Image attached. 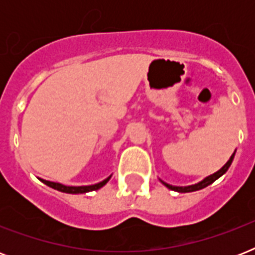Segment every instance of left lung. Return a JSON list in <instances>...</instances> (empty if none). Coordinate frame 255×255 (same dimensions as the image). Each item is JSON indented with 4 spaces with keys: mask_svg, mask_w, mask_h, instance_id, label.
<instances>
[{
    "mask_svg": "<svg viewBox=\"0 0 255 255\" xmlns=\"http://www.w3.org/2000/svg\"><path fill=\"white\" fill-rule=\"evenodd\" d=\"M234 155H236V151H234V153L232 156H230V159L228 160V163L224 165V167L221 168L220 170H217V172H214L213 174H210V176H208V177H205L204 180H201V181L196 182V184H192V185H186V186H176V185H170V184H167V182H164L163 180H160V181L163 182L164 185L167 186L168 189L170 190H174V192H180V193H188V192H194V190H200V189H204V188H206L208 185H210V184H213L217 178H220L222 176V174L226 173V170L229 169V167L232 165V163H233V159H234Z\"/></svg>",
    "mask_w": 255,
    "mask_h": 255,
    "instance_id": "obj_1",
    "label": "left lung"
}]
</instances>
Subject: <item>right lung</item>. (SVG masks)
<instances>
[{"label": "right lung", "mask_w": 255, "mask_h": 255, "mask_svg": "<svg viewBox=\"0 0 255 255\" xmlns=\"http://www.w3.org/2000/svg\"><path fill=\"white\" fill-rule=\"evenodd\" d=\"M112 176V174H111ZM111 176H108L107 178H104L103 181L98 182V184H92V185H82V186H70V185H63L61 182H54L49 181V180H43V178H39L43 184H46L50 188H53L55 190H59V192H63V193H70V194H82L87 193V192H92V190L100 189L102 186H104L110 181Z\"/></svg>", "instance_id": "1"}]
</instances>
